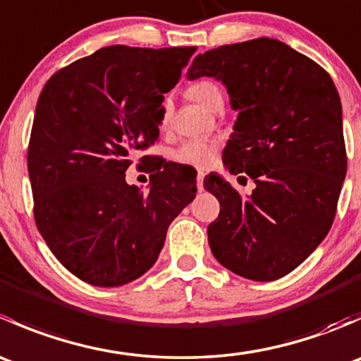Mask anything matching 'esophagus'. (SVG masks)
<instances>
[{
    "label": "esophagus",
    "mask_w": 361,
    "mask_h": 361,
    "mask_svg": "<svg viewBox=\"0 0 361 361\" xmlns=\"http://www.w3.org/2000/svg\"><path fill=\"white\" fill-rule=\"evenodd\" d=\"M197 188L199 190H202L204 188V173L202 171H199L197 173Z\"/></svg>",
    "instance_id": "34e87169"
}]
</instances>
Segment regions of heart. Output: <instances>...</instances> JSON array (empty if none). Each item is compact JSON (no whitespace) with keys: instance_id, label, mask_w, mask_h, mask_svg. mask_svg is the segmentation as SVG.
<instances>
[{"instance_id":"heart-1","label":"heart","mask_w":361,"mask_h":361,"mask_svg":"<svg viewBox=\"0 0 361 361\" xmlns=\"http://www.w3.org/2000/svg\"><path fill=\"white\" fill-rule=\"evenodd\" d=\"M188 94L192 99L201 103L202 106L214 110L218 104H224V92L213 80H197L188 87ZM171 104L166 103L162 108V116H160V126L166 129L171 122ZM218 152V141L209 140V137H197V140H187L173 152V159L183 166L195 167V169H206L214 160Z\"/></svg>"}]
</instances>
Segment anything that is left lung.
Returning a JSON list of instances; mask_svg holds the SVG:
<instances>
[{
  "mask_svg": "<svg viewBox=\"0 0 361 361\" xmlns=\"http://www.w3.org/2000/svg\"><path fill=\"white\" fill-rule=\"evenodd\" d=\"M187 75L225 83L239 115L224 164L257 185L245 199L216 174L204 180L221 207L207 227L209 248L243 278H283L318 248L336 218L348 167L336 85L318 63L271 38L207 50Z\"/></svg>",
  "mask_w": 361,
  "mask_h": 361,
  "instance_id": "left-lung-1",
  "label": "left lung"
}]
</instances>
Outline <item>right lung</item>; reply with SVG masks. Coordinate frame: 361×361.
<instances>
[{
	"label": "right lung",
	"mask_w": 361,
	"mask_h": 361,
	"mask_svg": "<svg viewBox=\"0 0 361 361\" xmlns=\"http://www.w3.org/2000/svg\"><path fill=\"white\" fill-rule=\"evenodd\" d=\"M195 47L113 45L50 76L38 97L27 148L32 213L47 246L71 274L120 286L157 262L171 221L194 201L195 178L141 155L154 173L141 192L127 167L159 140L164 94Z\"/></svg>",
	"instance_id": "1"
}]
</instances>
